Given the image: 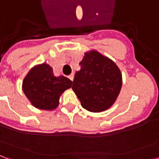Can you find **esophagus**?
<instances>
[{
  "label": "esophagus",
  "instance_id": "esophagus-1",
  "mask_svg": "<svg viewBox=\"0 0 159 159\" xmlns=\"http://www.w3.org/2000/svg\"><path fill=\"white\" fill-rule=\"evenodd\" d=\"M74 76H75V75H74V73L70 74V75H69V78H70V80H72V81L74 80Z\"/></svg>",
  "mask_w": 159,
  "mask_h": 159
}]
</instances>
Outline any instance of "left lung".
<instances>
[{"instance_id":"8db88e82","label":"left lung","mask_w":159,"mask_h":159,"mask_svg":"<svg viewBox=\"0 0 159 159\" xmlns=\"http://www.w3.org/2000/svg\"><path fill=\"white\" fill-rule=\"evenodd\" d=\"M76 71L72 89L84 109L99 113L115 103L122 88L121 71L109 57L96 50L84 53Z\"/></svg>"}]
</instances>
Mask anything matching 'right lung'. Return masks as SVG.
Returning <instances> with one entry per match:
<instances>
[{"label":"right lung","mask_w":159,"mask_h":159,"mask_svg":"<svg viewBox=\"0 0 159 159\" xmlns=\"http://www.w3.org/2000/svg\"><path fill=\"white\" fill-rule=\"evenodd\" d=\"M73 82L64 75L55 76L52 67L46 63L30 70L22 82V90L36 109L52 111L57 109L60 98Z\"/></svg>","instance_id":"1"}]
</instances>
